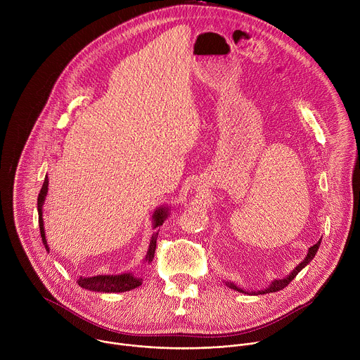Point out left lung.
<instances>
[{
	"instance_id": "8db88e82",
	"label": "left lung",
	"mask_w": 360,
	"mask_h": 360,
	"mask_svg": "<svg viewBox=\"0 0 360 360\" xmlns=\"http://www.w3.org/2000/svg\"><path fill=\"white\" fill-rule=\"evenodd\" d=\"M321 240H322V239H321ZM321 240H319L318 243H315L314 246L309 248V250H307L306 258H304L286 278H283V279H275L266 289H262V290H245V289H242L240 286H238V285L233 283V282H226V286L231 288V289H233V290H238V292H242V293H248V295H264V293L278 292V290L286 288V286L295 279V276H296L307 264H309V262L315 258V255H316V252H318V249H319V246H321Z\"/></svg>"
}]
</instances>
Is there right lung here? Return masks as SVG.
<instances>
[{"mask_svg":"<svg viewBox=\"0 0 360 360\" xmlns=\"http://www.w3.org/2000/svg\"><path fill=\"white\" fill-rule=\"evenodd\" d=\"M48 192V176H45L42 188L38 193V224H39V232H41V238H42V243L45 246V249L49 252V248L46 245V239H45V231H44V221H42V205L45 200ZM169 215V208L168 207H160L157 208V211L153 212L152 215V221H153V228H158L164 224V221L168 218ZM157 238H158V232H155L150 238L149 242V248L145 256V262L150 264L153 259V255H155V249H157ZM78 285L84 289H89V290H95V292H105V293H112V292H127L131 289L138 288L139 285H142V279L134 276L132 274H121V275H98V276H92V278H79L78 279Z\"/></svg>","mask_w":360,"mask_h":360,"instance_id":"right-lung-1","label":"right lung"}]
</instances>
